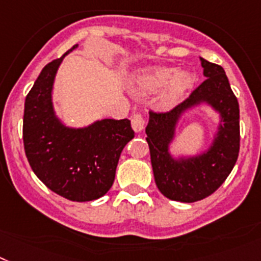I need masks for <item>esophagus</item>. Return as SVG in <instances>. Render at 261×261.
<instances>
[{"mask_svg": "<svg viewBox=\"0 0 261 261\" xmlns=\"http://www.w3.org/2000/svg\"><path fill=\"white\" fill-rule=\"evenodd\" d=\"M131 127L135 133H141L144 128V118L141 114H134L131 118Z\"/></svg>", "mask_w": 261, "mask_h": 261, "instance_id": "esophagus-1", "label": "esophagus"}]
</instances>
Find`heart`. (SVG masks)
<instances>
[{"mask_svg": "<svg viewBox=\"0 0 261 261\" xmlns=\"http://www.w3.org/2000/svg\"><path fill=\"white\" fill-rule=\"evenodd\" d=\"M195 78L187 70L176 71L171 67H156L144 69L137 73L133 78L135 90L141 94H154L159 91L158 103L162 109L178 105L188 90L191 89Z\"/></svg>", "mask_w": 261, "mask_h": 261, "instance_id": "obj_1", "label": "heart"}]
</instances>
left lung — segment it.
Instances as JSON below:
<instances>
[{
	"label": "left lung",
	"mask_w": 261,
	"mask_h": 261,
	"mask_svg": "<svg viewBox=\"0 0 261 261\" xmlns=\"http://www.w3.org/2000/svg\"><path fill=\"white\" fill-rule=\"evenodd\" d=\"M205 81L168 113L150 111L146 141L159 191L171 200L194 203L224 183L238 161L240 146L239 103L222 66L200 58ZM199 106L218 114V126L208 148L198 154H172L176 128L182 115Z\"/></svg>",
	"instance_id": "8db88e82"
}]
</instances>
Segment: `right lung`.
I'll return each instance as SVG.
<instances>
[{"mask_svg": "<svg viewBox=\"0 0 261 261\" xmlns=\"http://www.w3.org/2000/svg\"><path fill=\"white\" fill-rule=\"evenodd\" d=\"M42 69L25 99L23 146L30 167L53 192L73 201L103 196L115 179L122 150L134 138L128 119L95 120L71 127L56 114L53 87L63 58Z\"/></svg>", "mask_w": 261, "mask_h": 261, "instance_id": "1", "label": "right lung"}]
</instances>
